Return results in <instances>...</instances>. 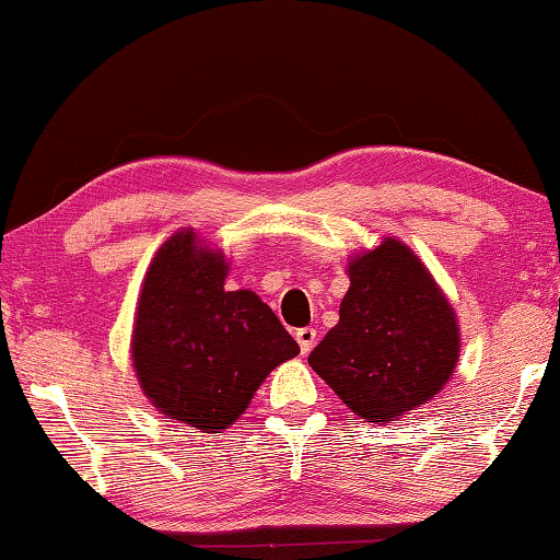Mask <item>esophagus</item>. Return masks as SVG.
<instances>
[{
    "label": "esophagus",
    "mask_w": 560,
    "mask_h": 560,
    "mask_svg": "<svg viewBox=\"0 0 560 560\" xmlns=\"http://www.w3.org/2000/svg\"><path fill=\"white\" fill-rule=\"evenodd\" d=\"M294 337L299 341V349H302V354H308L314 349L316 339H319V334H316L314 327H302V329H296Z\"/></svg>",
    "instance_id": "esophagus-1"
}]
</instances>
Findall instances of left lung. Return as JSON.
Segmentation results:
<instances>
[{
  "instance_id": "8db88e82",
  "label": "left lung",
  "mask_w": 560,
  "mask_h": 560,
  "mask_svg": "<svg viewBox=\"0 0 560 560\" xmlns=\"http://www.w3.org/2000/svg\"><path fill=\"white\" fill-rule=\"evenodd\" d=\"M460 329L435 279L402 241L385 238L349 261L339 324L308 364L366 422H389L447 385Z\"/></svg>"
}]
</instances>
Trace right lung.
I'll return each mask as SVG.
<instances>
[{"instance_id":"add662e5","label":"right lung","mask_w":560,"mask_h":560,"mask_svg":"<svg viewBox=\"0 0 560 560\" xmlns=\"http://www.w3.org/2000/svg\"><path fill=\"white\" fill-rule=\"evenodd\" d=\"M226 258L178 231L140 291L132 366L158 412L200 432L238 420L273 366L299 345L254 291H226Z\"/></svg>"}]
</instances>
